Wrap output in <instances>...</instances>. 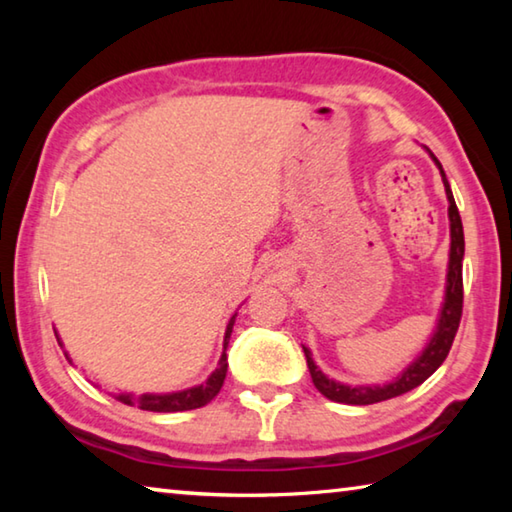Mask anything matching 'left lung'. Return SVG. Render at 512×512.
Returning <instances> with one entry per match:
<instances>
[{
	"label": "left lung",
	"instance_id": "8db88e82",
	"mask_svg": "<svg viewBox=\"0 0 512 512\" xmlns=\"http://www.w3.org/2000/svg\"><path fill=\"white\" fill-rule=\"evenodd\" d=\"M433 158V155H431ZM436 160V158H433ZM440 167V176H443L445 183V192H447V201H449V223H452V250H449V273H447V293H445V305L443 311H440V320H438V329L433 334L431 343L427 345V350L420 354V359L411 363L409 368L402 372L400 379H395L393 384L386 386H343L336 384V381L327 379L323 372L316 368L314 359H311V352L307 348L305 357H307V368L311 372V379H314V386L323 393L327 400L332 402H341V404H375V402H384L391 400V397H397L402 393L413 391L415 386H420L424 379H429L433 372L440 368V363L447 359L449 350H452L454 336L458 332V325H461V316H463V253H465V239H463V223H461V214H458L456 201L452 196V189H449V183L445 178L443 164L436 160Z\"/></svg>",
	"mask_w": 512,
	"mask_h": 512
}]
</instances>
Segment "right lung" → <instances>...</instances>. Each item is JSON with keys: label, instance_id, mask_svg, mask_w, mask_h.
<instances>
[{"label": "right lung", "instance_id": "1", "mask_svg": "<svg viewBox=\"0 0 512 512\" xmlns=\"http://www.w3.org/2000/svg\"><path fill=\"white\" fill-rule=\"evenodd\" d=\"M232 325H235V316L230 318L228 329H225V341H223V354H221L219 368L212 372L210 379H207L205 384L196 386V388H187V391H180V393H171V395H137V397L119 395V400L126 404H135L137 409L155 411V413L192 411V409H198V406H205L207 402L214 400L216 393L221 391L225 372H228V357H225V348H228Z\"/></svg>", "mask_w": 512, "mask_h": 512}]
</instances>
